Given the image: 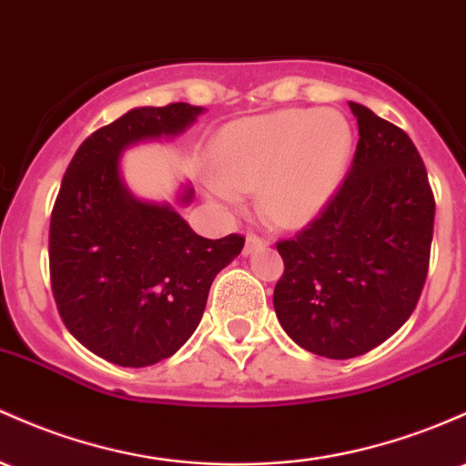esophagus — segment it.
Segmentation results:
<instances>
[{
	"label": "esophagus",
	"mask_w": 466,
	"mask_h": 466,
	"mask_svg": "<svg viewBox=\"0 0 466 466\" xmlns=\"http://www.w3.org/2000/svg\"><path fill=\"white\" fill-rule=\"evenodd\" d=\"M268 245H269V238L258 237V234L249 232V234H248V238H245V249H243V252H245V254H252L254 249L268 248Z\"/></svg>",
	"instance_id": "obj_1"
}]
</instances>
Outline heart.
Wrapping results in <instances>:
<instances>
[{"label": "heart", "mask_w": 466, "mask_h": 466, "mask_svg": "<svg viewBox=\"0 0 466 466\" xmlns=\"http://www.w3.org/2000/svg\"><path fill=\"white\" fill-rule=\"evenodd\" d=\"M354 135L334 110H280L228 126L212 147L214 192L237 201L260 186V206L276 223L299 225L339 190Z\"/></svg>", "instance_id": "b5f03b06"}]
</instances>
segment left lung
Segmentation results:
<instances>
[{
    "label": "left lung",
    "instance_id": "left-lung-1",
    "mask_svg": "<svg viewBox=\"0 0 466 466\" xmlns=\"http://www.w3.org/2000/svg\"><path fill=\"white\" fill-rule=\"evenodd\" d=\"M354 161L323 212L276 243L285 272L274 309L294 342L347 360L396 334L416 309L431 254L433 201L407 132L365 106Z\"/></svg>",
    "mask_w": 466,
    "mask_h": 466
}]
</instances>
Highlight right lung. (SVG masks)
<instances>
[{"label": "right lung", "mask_w": 466, "mask_h": 466, "mask_svg": "<svg viewBox=\"0 0 466 466\" xmlns=\"http://www.w3.org/2000/svg\"><path fill=\"white\" fill-rule=\"evenodd\" d=\"M203 108H135L79 146L50 217V285L70 334L121 367L177 354L201 323L209 285L241 254V234L203 238L170 203L127 192L119 157L132 143L172 137ZM192 201L186 187L178 203Z\"/></svg>", "instance_id": "1"}]
</instances>
